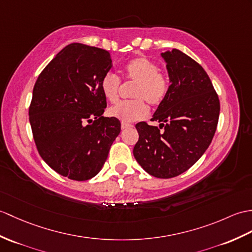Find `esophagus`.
<instances>
[{
  "label": "esophagus",
  "mask_w": 252,
  "mask_h": 252,
  "mask_svg": "<svg viewBox=\"0 0 252 252\" xmlns=\"http://www.w3.org/2000/svg\"><path fill=\"white\" fill-rule=\"evenodd\" d=\"M133 126L130 125V124H126V122H122L121 124V128L122 130H125V128H127V127H132Z\"/></svg>",
  "instance_id": "esophagus-1"
}]
</instances>
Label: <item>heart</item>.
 Listing matches in <instances>:
<instances>
[{
	"label": "heart",
	"mask_w": 252,
	"mask_h": 252,
	"mask_svg": "<svg viewBox=\"0 0 252 252\" xmlns=\"http://www.w3.org/2000/svg\"><path fill=\"white\" fill-rule=\"evenodd\" d=\"M159 71V66L147 58L138 57L128 61L125 66V73L128 81L136 84L131 93L134 99L117 103L109 108L108 114L124 122L136 121L147 117L149 109L145 102L151 106H159L169 90L167 77ZM99 87L107 101L115 103L118 99L121 87L118 75L107 72L102 77Z\"/></svg>",
	"instance_id": "heart-1"
}]
</instances>
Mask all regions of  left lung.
<instances>
[{"label":"left lung","mask_w":252,"mask_h":252,"mask_svg":"<svg viewBox=\"0 0 252 252\" xmlns=\"http://www.w3.org/2000/svg\"><path fill=\"white\" fill-rule=\"evenodd\" d=\"M161 56L171 85L151 118L160 122V127L138 122L139 137L133 155L148 174L172 178L189 169L212 143L220 102L207 73L196 61L178 49Z\"/></svg>","instance_id":"left-lung-1"}]
</instances>
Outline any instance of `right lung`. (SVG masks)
<instances>
[{
	"mask_svg": "<svg viewBox=\"0 0 252 252\" xmlns=\"http://www.w3.org/2000/svg\"><path fill=\"white\" fill-rule=\"evenodd\" d=\"M112 66L107 50L75 43L48 63L34 85L29 108L34 142L42 159L64 177H94L119 135L120 121L102 116L107 103L99 84Z\"/></svg>",
	"mask_w": 252,
	"mask_h": 252,
	"instance_id": "right-lung-1",
	"label": "right lung"
}]
</instances>
